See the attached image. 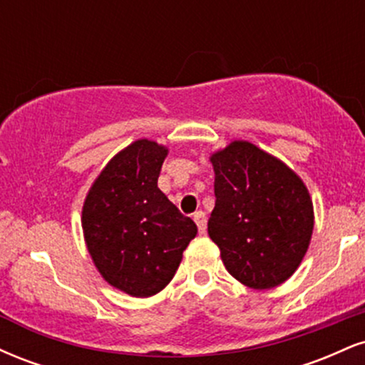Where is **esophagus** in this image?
<instances>
[{"mask_svg": "<svg viewBox=\"0 0 365 365\" xmlns=\"http://www.w3.org/2000/svg\"><path fill=\"white\" fill-rule=\"evenodd\" d=\"M194 221L197 225V228H199V233H206V226H207V220H206V215H204L202 211H197L194 215Z\"/></svg>", "mask_w": 365, "mask_h": 365, "instance_id": "1", "label": "esophagus"}]
</instances>
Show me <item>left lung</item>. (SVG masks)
<instances>
[{
  "label": "left lung",
  "instance_id": "left-lung-1",
  "mask_svg": "<svg viewBox=\"0 0 365 365\" xmlns=\"http://www.w3.org/2000/svg\"><path fill=\"white\" fill-rule=\"evenodd\" d=\"M216 204L207 233L228 273L255 290L282 284L307 252L312 200L302 180L250 142L212 154Z\"/></svg>",
  "mask_w": 365,
  "mask_h": 365
}]
</instances>
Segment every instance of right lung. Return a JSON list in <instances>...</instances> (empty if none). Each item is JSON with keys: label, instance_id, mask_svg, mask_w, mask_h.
<instances>
[{"label": "right lung", "instance_id": "obj_1", "mask_svg": "<svg viewBox=\"0 0 365 365\" xmlns=\"http://www.w3.org/2000/svg\"><path fill=\"white\" fill-rule=\"evenodd\" d=\"M163 145L137 140L116 154L82 211L87 249L108 283L133 297L161 292L177 273L197 226L158 188Z\"/></svg>", "mask_w": 365, "mask_h": 365}]
</instances>
